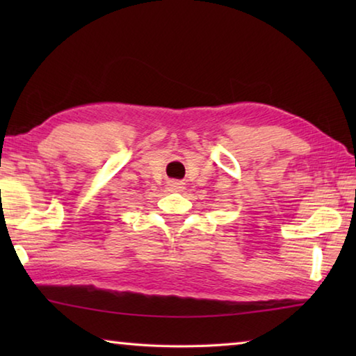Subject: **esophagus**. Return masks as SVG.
Listing matches in <instances>:
<instances>
[{"label": "esophagus", "instance_id": "1", "mask_svg": "<svg viewBox=\"0 0 356 356\" xmlns=\"http://www.w3.org/2000/svg\"><path fill=\"white\" fill-rule=\"evenodd\" d=\"M168 188L170 191H182L184 190V184L177 182V180H172V182L168 184Z\"/></svg>", "mask_w": 356, "mask_h": 356}]
</instances>
